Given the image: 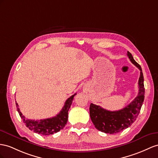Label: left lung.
Wrapping results in <instances>:
<instances>
[{"mask_svg": "<svg viewBox=\"0 0 158 158\" xmlns=\"http://www.w3.org/2000/svg\"><path fill=\"white\" fill-rule=\"evenodd\" d=\"M127 56L131 62L140 70L139 93L136 98L127 106L118 111H108L97 105H90L89 114L92 122L96 129L106 133L114 134L130 126L138 116L144 100L145 88L142 69L129 51Z\"/></svg>", "mask_w": 158, "mask_h": 158, "instance_id": "obj_1", "label": "left lung"}]
</instances>
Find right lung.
<instances>
[{"instance_id": "add662e5", "label": "right lung", "mask_w": 158, "mask_h": 158, "mask_svg": "<svg viewBox=\"0 0 158 158\" xmlns=\"http://www.w3.org/2000/svg\"><path fill=\"white\" fill-rule=\"evenodd\" d=\"M76 94H75L71 95L69 98L67 99L63 109L59 114L51 118L40 120H33L25 118V117L23 115L22 113L20 111L17 102H16V105H17V111L23 122L30 130L37 133L39 134L48 135L59 131L65 126L68 119V111L71 107L73 99Z\"/></svg>"}]
</instances>
